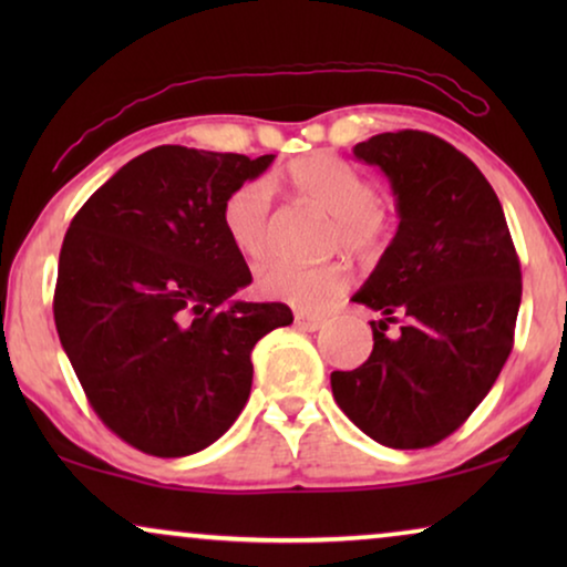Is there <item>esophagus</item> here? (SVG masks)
Wrapping results in <instances>:
<instances>
[{
  "instance_id": "obj_1",
  "label": "esophagus",
  "mask_w": 567,
  "mask_h": 567,
  "mask_svg": "<svg viewBox=\"0 0 567 567\" xmlns=\"http://www.w3.org/2000/svg\"><path fill=\"white\" fill-rule=\"evenodd\" d=\"M293 322H297V328H299V330H307V332L320 330L322 324H324L322 317H317V315H305V312H297V317H293Z\"/></svg>"
}]
</instances>
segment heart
Segmentation results:
<instances>
[{
    "label": "heart",
    "mask_w": 567,
    "mask_h": 567,
    "mask_svg": "<svg viewBox=\"0 0 567 567\" xmlns=\"http://www.w3.org/2000/svg\"><path fill=\"white\" fill-rule=\"evenodd\" d=\"M286 183L301 200L336 219V243L346 250L369 255L384 239L386 221L377 208V185L332 154H309L286 167ZM274 190L266 177L237 185L224 200L221 224L229 243L245 258L258 260L268 250ZM348 270L338 262L297 266L289 260H270L258 270V289L270 299L317 312L343 297Z\"/></svg>",
    "instance_id": "b5f03b06"
}]
</instances>
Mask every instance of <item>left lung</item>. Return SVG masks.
<instances>
[{"label":"left lung","instance_id":"1","mask_svg":"<svg viewBox=\"0 0 567 567\" xmlns=\"http://www.w3.org/2000/svg\"><path fill=\"white\" fill-rule=\"evenodd\" d=\"M353 154L386 175L400 224L353 293L382 315L371 322L374 351L359 369L332 371V398L379 444L425 449L460 429L498 379L522 266L491 183L444 138L394 131Z\"/></svg>","mask_w":567,"mask_h":567}]
</instances>
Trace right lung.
<instances>
[{"label":"right lung","mask_w":567,"mask_h":567,"mask_svg":"<svg viewBox=\"0 0 567 567\" xmlns=\"http://www.w3.org/2000/svg\"><path fill=\"white\" fill-rule=\"evenodd\" d=\"M274 162L165 144L92 193L59 255L53 320L100 421L138 452L188 456L243 413L250 353L293 322L281 301H235L252 281L224 200Z\"/></svg>","instance_id":"1"}]
</instances>
